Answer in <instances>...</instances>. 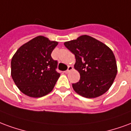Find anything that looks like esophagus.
<instances>
[{
  "mask_svg": "<svg viewBox=\"0 0 131 131\" xmlns=\"http://www.w3.org/2000/svg\"><path fill=\"white\" fill-rule=\"evenodd\" d=\"M72 70V66H68V69L66 70V71H64V72L66 73V74H67V73H68V72L70 71V70Z\"/></svg>",
  "mask_w": 131,
  "mask_h": 131,
  "instance_id": "obj_1",
  "label": "esophagus"
}]
</instances>
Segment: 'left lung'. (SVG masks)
I'll list each match as a JSON object with an SVG mask.
<instances>
[{
  "instance_id": "left-lung-1",
  "label": "left lung",
  "mask_w": 131,
  "mask_h": 131,
  "mask_svg": "<svg viewBox=\"0 0 131 131\" xmlns=\"http://www.w3.org/2000/svg\"><path fill=\"white\" fill-rule=\"evenodd\" d=\"M64 45L75 54L74 68L80 72V81L72 84L75 92L93 98L107 91L117 73L116 59L111 49L86 35L66 42Z\"/></svg>"
}]
</instances>
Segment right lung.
Here are the masks:
<instances>
[{
  "instance_id": "right-lung-1",
  "label": "right lung",
  "mask_w": 131,
  "mask_h": 131,
  "mask_svg": "<svg viewBox=\"0 0 131 131\" xmlns=\"http://www.w3.org/2000/svg\"><path fill=\"white\" fill-rule=\"evenodd\" d=\"M58 42L38 36L18 49L11 61V75L18 89L33 98L45 96L53 90L60 73L58 61L51 54Z\"/></svg>"
}]
</instances>
